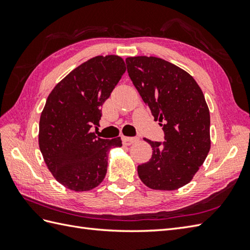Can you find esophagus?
Listing matches in <instances>:
<instances>
[{
	"label": "esophagus",
	"mask_w": 250,
	"mask_h": 250,
	"mask_svg": "<svg viewBox=\"0 0 250 250\" xmlns=\"http://www.w3.org/2000/svg\"><path fill=\"white\" fill-rule=\"evenodd\" d=\"M122 141H124L125 145H131L137 141L136 137H129V136H124L122 137Z\"/></svg>",
	"instance_id": "1"
}]
</instances>
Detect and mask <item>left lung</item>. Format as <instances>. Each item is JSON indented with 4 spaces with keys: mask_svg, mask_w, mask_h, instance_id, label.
Returning a JSON list of instances; mask_svg holds the SVG:
<instances>
[{
    "mask_svg": "<svg viewBox=\"0 0 250 250\" xmlns=\"http://www.w3.org/2000/svg\"><path fill=\"white\" fill-rule=\"evenodd\" d=\"M129 76L155 120L164 142L149 143L150 160L137 167L141 180L155 190H175L190 183L210 149L209 110L193 77L156 57L125 59Z\"/></svg>",
    "mask_w": 250,
    "mask_h": 250,
    "instance_id": "8db88e82",
    "label": "left lung"
}]
</instances>
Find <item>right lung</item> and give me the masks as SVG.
<instances>
[{"label": "right lung", "mask_w": 250, "mask_h": 250, "mask_svg": "<svg viewBox=\"0 0 250 250\" xmlns=\"http://www.w3.org/2000/svg\"><path fill=\"white\" fill-rule=\"evenodd\" d=\"M125 72L118 56H98L77 66L52 89L40 119L39 144L47 167L64 187L88 191L107 172V155L120 137L100 139L92 132L101 106Z\"/></svg>", "instance_id": "add662e5"}]
</instances>
